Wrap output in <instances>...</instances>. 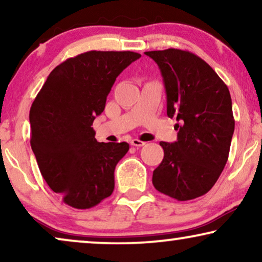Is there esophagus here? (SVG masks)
<instances>
[{
	"instance_id": "esophagus-1",
	"label": "esophagus",
	"mask_w": 262,
	"mask_h": 262,
	"mask_svg": "<svg viewBox=\"0 0 262 262\" xmlns=\"http://www.w3.org/2000/svg\"><path fill=\"white\" fill-rule=\"evenodd\" d=\"M131 145H134V146H143V145H145V142L139 141V139H132Z\"/></svg>"
}]
</instances>
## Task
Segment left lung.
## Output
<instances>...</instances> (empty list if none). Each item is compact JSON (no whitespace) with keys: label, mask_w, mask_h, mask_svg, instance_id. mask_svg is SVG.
I'll return each mask as SVG.
<instances>
[{"label":"left lung","mask_w":262,"mask_h":262,"mask_svg":"<svg viewBox=\"0 0 262 262\" xmlns=\"http://www.w3.org/2000/svg\"><path fill=\"white\" fill-rule=\"evenodd\" d=\"M162 74L167 116L177 119L178 141L160 142L164 157L152 173L157 191L180 202L202 196L228 161L235 119L227 84L194 53L148 51Z\"/></svg>","instance_id":"left-lung-1"}]
</instances>
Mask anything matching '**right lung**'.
<instances>
[{
  "label": "right lung",
  "instance_id": "1",
  "mask_svg": "<svg viewBox=\"0 0 262 262\" xmlns=\"http://www.w3.org/2000/svg\"><path fill=\"white\" fill-rule=\"evenodd\" d=\"M141 55L88 51L50 73L30 111L31 146L53 192L75 209H91L112 194L114 169L126 142L99 143L92 127L116 78Z\"/></svg>",
  "mask_w": 262,
  "mask_h": 262
}]
</instances>
